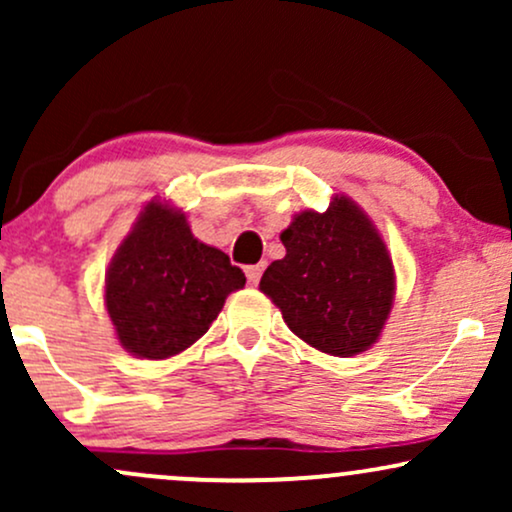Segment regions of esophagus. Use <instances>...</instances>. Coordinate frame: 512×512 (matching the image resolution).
<instances>
[{"label": "esophagus", "instance_id": "esophagus-1", "mask_svg": "<svg viewBox=\"0 0 512 512\" xmlns=\"http://www.w3.org/2000/svg\"><path fill=\"white\" fill-rule=\"evenodd\" d=\"M262 272H264V264H252V267L245 269V274H248L250 284H260Z\"/></svg>", "mask_w": 512, "mask_h": 512}]
</instances>
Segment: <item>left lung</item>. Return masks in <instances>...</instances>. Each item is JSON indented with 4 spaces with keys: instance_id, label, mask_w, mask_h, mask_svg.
Returning a JSON list of instances; mask_svg holds the SVG:
<instances>
[{
    "instance_id": "1",
    "label": "left lung",
    "mask_w": 512,
    "mask_h": 512,
    "mask_svg": "<svg viewBox=\"0 0 512 512\" xmlns=\"http://www.w3.org/2000/svg\"><path fill=\"white\" fill-rule=\"evenodd\" d=\"M286 255L262 274L260 291L289 330L330 356L378 342L395 301V267L378 228L349 197L325 214L308 209L281 231Z\"/></svg>"
}]
</instances>
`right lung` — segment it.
Returning <instances> with one entry per match:
<instances>
[{
	"label": "right lung",
	"instance_id": "1",
	"mask_svg": "<svg viewBox=\"0 0 512 512\" xmlns=\"http://www.w3.org/2000/svg\"><path fill=\"white\" fill-rule=\"evenodd\" d=\"M245 274L192 236L185 214L149 202L105 274V308L129 354L170 358L207 334Z\"/></svg>",
	"mask_w": 512,
	"mask_h": 512
}]
</instances>
